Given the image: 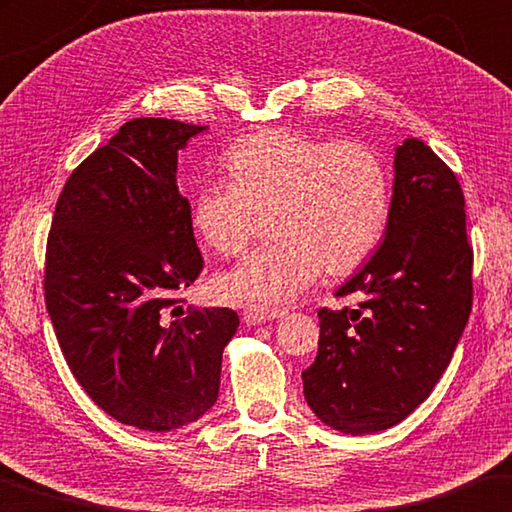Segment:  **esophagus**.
Returning a JSON list of instances; mask_svg holds the SVG:
<instances>
[{
	"instance_id": "obj_1",
	"label": "esophagus",
	"mask_w": 512,
	"mask_h": 512,
	"mask_svg": "<svg viewBox=\"0 0 512 512\" xmlns=\"http://www.w3.org/2000/svg\"><path fill=\"white\" fill-rule=\"evenodd\" d=\"M286 313L283 311H272V308H263V306H245V311H242V322L247 326H258V324H265V322H272V320H279Z\"/></svg>"
}]
</instances>
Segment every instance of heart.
<instances>
[{
  "label": "heart",
  "mask_w": 512,
  "mask_h": 512,
  "mask_svg": "<svg viewBox=\"0 0 512 512\" xmlns=\"http://www.w3.org/2000/svg\"><path fill=\"white\" fill-rule=\"evenodd\" d=\"M231 183L204 181L192 195V226L220 256H238L256 215L274 238L238 267L215 276L229 304L276 308L299 297L322 270H358L390 220V177L363 142H329L292 129L251 133L224 154Z\"/></svg>",
  "instance_id": "obj_1"
}]
</instances>
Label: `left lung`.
I'll list each match as a JSON object with an SVG mask.
<instances>
[{"mask_svg":"<svg viewBox=\"0 0 512 512\" xmlns=\"http://www.w3.org/2000/svg\"><path fill=\"white\" fill-rule=\"evenodd\" d=\"M472 263L456 174L429 145L406 138L395 152L383 245L338 290L360 304L317 311V356L301 379L326 426L351 435L390 429L431 395L472 311Z\"/></svg>","mask_w":512,"mask_h":512,"instance_id":"obj_1","label":"left lung"}]
</instances>
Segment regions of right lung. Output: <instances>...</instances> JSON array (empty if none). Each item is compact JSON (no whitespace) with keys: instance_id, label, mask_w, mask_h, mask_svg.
Returning <instances> with one entry per match:
<instances>
[{"instance_id":"1","label":"right lung","mask_w":512,"mask_h":512,"mask_svg":"<svg viewBox=\"0 0 512 512\" xmlns=\"http://www.w3.org/2000/svg\"><path fill=\"white\" fill-rule=\"evenodd\" d=\"M206 127L136 117L92 152L56 201L45 258V304L81 388L117 422L165 433L217 401L231 308L166 313L204 258L177 156Z\"/></svg>"}]
</instances>
